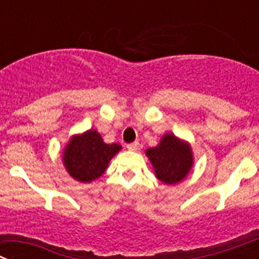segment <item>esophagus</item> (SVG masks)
<instances>
[{
  "mask_svg": "<svg viewBox=\"0 0 259 259\" xmlns=\"http://www.w3.org/2000/svg\"><path fill=\"white\" fill-rule=\"evenodd\" d=\"M138 146H139V143L138 142H133V143H129L127 144V150H130V151H135L137 150V148H138Z\"/></svg>",
  "mask_w": 259,
  "mask_h": 259,
  "instance_id": "1",
  "label": "esophagus"
}]
</instances>
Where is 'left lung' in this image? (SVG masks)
<instances>
[{"mask_svg":"<svg viewBox=\"0 0 259 259\" xmlns=\"http://www.w3.org/2000/svg\"><path fill=\"white\" fill-rule=\"evenodd\" d=\"M147 157L155 169L156 178L165 185H177L187 177L193 165L191 146L167 133L160 144L146 151Z\"/></svg>","mask_w":259,"mask_h":259,"instance_id":"left-lung-1","label":"left lung"}]
</instances>
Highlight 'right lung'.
I'll use <instances>...</instances> for the list:
<instances>
[{"instance_id": "1", "label": "right lung", "mask_w": 259, "mask_h": 259, "mask_svg": "<svg viewBox=\"0 0 259 259\" xmlns=\"http://www.w3.org/2000/svg\"><path fill=\"white\" fill-rule=\"evenodd\" d=\"M120 150V144L104 143L97 130H88L72 137L63 151V164L72 178L90 183L106 171L111 158Z\"/></svg>"}]
</instances>
